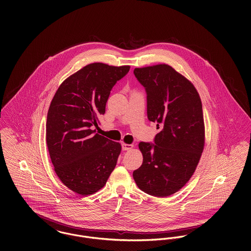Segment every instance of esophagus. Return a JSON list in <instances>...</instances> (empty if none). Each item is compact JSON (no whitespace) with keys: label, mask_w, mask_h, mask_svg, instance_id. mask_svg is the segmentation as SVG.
Here are the masks:
<instances>
[{"label":"esophagus","mask_w":251,"mask_h":251,"mask_svg":"<svg viewBox=\"0 0 251 251\" xmlns=\"http://www.w3.org/2000/svg\"><path fill=\"white\" fill-rule=\"evenodd\" d=\"M133 148V145L132 144H122V149L123 151H128V150H131Z\"/></svg>","instance_id":"1"}]
</instances>
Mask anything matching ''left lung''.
I'll return each mask as SVG.
<instances>
[{
    "label": "left lung",
    "mask_w": 251,
    "mask_h": 251,
    "mask_svg": "<svg viewBox=\"0 0 251 251\" xmlns=\"http://www.w3.org/2000/svg\"><path fill=\"white\" fill-rule=\"evenodd\" d=\"M134 75L147 93V114L159 132L153 144L139 143L137 186L156 197L170 196L193 175L205 145L202 102L194 85L171 66L137 68Z\"/></svg>",
    "instance_id": "1"
}]
</instances>
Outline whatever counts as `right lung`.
Segmentation results:
<instances>
[{
  "mask_svg": "<svg viewBox=\"0 0 251 251\" xmlns=\"http://www.w3.org/2000/svg\"><path fill=\"white\" fill-rule=\"evenodd\" d=\"M129 66L93 63L68 77L47 113L46 144L61 181L80 195L101 189L114 170L122 146L96 133L110 92Z\"/></svg>",
  "mask_w": 251,
  "mask_h": 251,
  "instance_id": "1",
  "label": "right lung"
}]
</instances>
